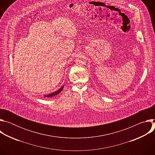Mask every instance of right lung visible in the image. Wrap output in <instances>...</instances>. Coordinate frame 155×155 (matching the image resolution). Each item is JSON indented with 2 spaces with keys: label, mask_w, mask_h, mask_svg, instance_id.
Masks as SVG:
<instances>
[{
  "label": "right lung",
  "mask_w": 155,
  "mask_h": 155,
  "mask_svg": "<svg viewBox=\"0 0 155 155\" xmlns=\"http://www.w3.org/2000/svg\"><path fill=\"white\" fill-rule=\"evenodd\" d=\"M63 88H64V86H62L61 87H60L59 89L58 90H57L56 91H54V93H50V94H47V95H45V96H44V97H53V96H55L58 95V94H59V93H60L62 91V90H63Z\"/></svg>",
  "instance_id": "obj_1"
}]
</instances>
